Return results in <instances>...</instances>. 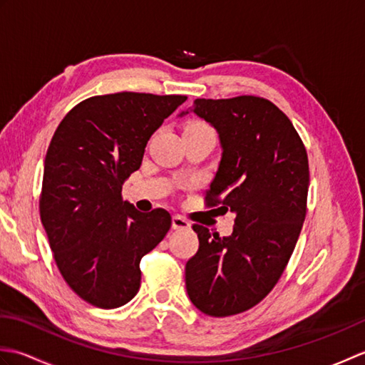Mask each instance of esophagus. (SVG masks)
Here are the masks:
<instances>
[{"label": "esophagus", "mask_w": 365, "mask_h": 365, "mask_svg": "<svg viewBox=\"0 0 365 365\" xmlns=\"http://www.w3.org/2000/svg\"><path fill=\"white\" fill-rule=\"evenodd\" d=\"M190 227H191V224L187 220H183L182 216H178V215L173 216V229L174 230H187Z\"/></svg>", "instance_id": "1"}]
</instances>
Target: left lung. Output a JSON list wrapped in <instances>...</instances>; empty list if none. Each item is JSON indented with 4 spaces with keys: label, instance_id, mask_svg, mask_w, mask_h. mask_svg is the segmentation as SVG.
Returning a JSON list of instances; mask_svg holds the SVG:
<instances>
[{
    "label": "left lung",
    "instance_id": "left-lung-1",
    "mask_svg": "<svg viewBox=\"0 0 365 365\" xmlns=\"http://www.w3.org/2000/svg\"><path fill=\"white\" fill-rule=\"evenodd\" d=\"M190 113L218 133L221 160L205 197L235 224L222 238L192 226L199 250L185 284L200 312L229 317L265 298L290 259L306 218L307 153L290 119L265 98H196L178 118Z\"/></svg>",
    "mask_w": 365,
    "mask_h": 365
}]
</instances>
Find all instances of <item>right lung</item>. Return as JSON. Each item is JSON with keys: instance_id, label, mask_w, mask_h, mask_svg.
<instances>
[{"instance_id": "right-lung-1", "label": "right lung", "mask_w": 365, "mask_h": 365, "mask_svg": "<svg viewBox=\"0 0 365 365\" xmlns=\"http://www.w3.org/2000/svg\"><path fill=\"white\" fill-rule=\"evenodd\" d=\"M187 97L138 92L97 96L68 113L43 163L41 220L68 287L100 309L120 307L141 282L139 262L170 227V215L122 200L163 120Z\"/></svg>"}]
</instances>
